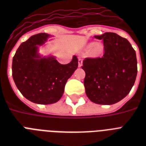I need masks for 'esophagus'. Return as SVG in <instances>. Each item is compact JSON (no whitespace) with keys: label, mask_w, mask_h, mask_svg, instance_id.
Returning a JSON list of instances; mask_svg holds the SVG:
<instances>
[{"label":"esophagus","mask_w":146,"mask_h":146,"mask_svg":"<svg viewBox=\"0 0 146 146\" xmlns=\"http://www.w3.org/2000/svg\"><path fill=\"white\" fill-rule=\"evenodd\" d=\"M78 66H79V67H81L82 66V59H81V58L78 60Z\"/></svg>","instance_id":"obj_1"}]
</instances>
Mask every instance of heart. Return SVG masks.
Masks as SVG:
<instances>
[{"label":"heart","mask_w":146,"mask_h":146,"mask_svg":"<svg viewBox=\"0 0 146 146\" xmlns=\"http://www.w3.org/2000/svg\"><path fill=\"white\" fill-rule=\"evenodd\" d=\"M94 45V43H91V44H89V47H92ZM102 46L101 44H96L95 46L93 47V49L92 50V54L94 55H98L100 53L102 52Z\"/></svg>","instance_id":"1"}]
</instances>
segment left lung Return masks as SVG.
<instances>
[{
  "instance_id": "1",
  "label": "left lung",
  "mask_w": 146,
  "mask_h": 146,
  "mask_svg": "<svg viewBox=\"0 0 146 146\" xmlns=\"http://www.w3.org/2000/svg\"><path fill=\"white\" fill-rule=\"evenodd\" d=\"M95 38L103 40L104 55L83 60L86 93L96 104H115L129 94L136 81V51L128 40L116 33H105Z\"/></svg>"
}]
</instances>
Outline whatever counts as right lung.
<instances>
[{"mask_svg": "<svg viewBox=\"0 0 146 146\" xmlns=\"http://www.w3.org/2000/svg\"><path fill=\"white\" fill-rule=\"evenodd\" d=\"M50 35L38 33L23 42L13 57V79L22 95L36 104L58 102L64 94L66 81L78 67L73 56L67 64H60L54 57L42 58L38 45L44 44Z\"/></svg>", "mask_w": 146, "mask_h": 146, "instance_id": "1", "label": "right lung"}]
</instances>
